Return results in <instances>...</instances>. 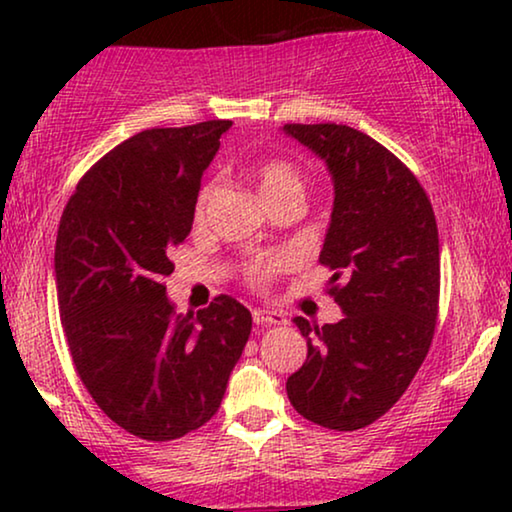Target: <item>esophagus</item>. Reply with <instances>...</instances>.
I'll use <instances>...</instances> for the list:
<instances>
[{
  "mask_svg": "<svg viewBox=\"0 0 512 512\" xmlns=\"http://www.w3.org/2000/svg\"><path fill=\"white\" fill-rule=\"evenodd\" d=\"M254 324H258V326H284L286 317L277 310H265V307H258V310H254Z\"/></svg>",
  "mask_w": 512,
  "mask_h": 512,
  "instance_id": "1",
  "label": "esophagus"
}]
</instances>
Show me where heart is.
<instances>
[{
    "instance_id": "b5f03b06",
    "label": "heart",
    "mask_w": 512,
    "mask_h": 512,
    "mask_svg": "<svg viewBox=\"0 0 512 512\" xmlns=\"http://www.w3.org/2000/svg\"><path fill=\"white\" fill-rule=\"evenodd\" d=\"M256 186H258V193H261V198L265 205H272V202L277 200H284V198H291V195H298V198H303V179H300V174L296 172V167L284 163V160H270V163H263L261 167L256 170ZM214 191H216V184L214 181H209V184L202 186V191L198 193V200H195V216H205L209 202L214 198ZM286 265V258L279 256V258H272L268 263H258L251 268L249 277L251 282L256 284H263L265 279H268L272 272L275 270H282Z\"/></svg>"
}]
</instances>
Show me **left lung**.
<instances>
[{"instance_id":"left-lung-1","label":"left lung","mask_w":512,"mask_h":512,"mask_svg":"<svg viewBox=\"0 0 512 512\" xmlns=\"http://www.w3.org/2000/svg\"><path fill=\"white\" fill-rule=\"evenodd\" d=\"M284 135L326 163L333 212L319 261L335 270L338 324L296 317L307 340L303 368L286 380L310 422L356 431L380 419L429 354L438 317L436 216L408 167L349 125H284Z\"/></svg>"}]
</instances>
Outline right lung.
<instances>
[{"label":"right lung","instance_id":"1","mask_svg":"<svg viewBox=\"0 0 512 512\" xmlns=\"http://www.w3.org/2000/svg\"><path fill=\"white\" fill-rule=\"evenodd\" d=\"M230 125L137 132L90 167L60 219L55 286L76 373L111 422L144 440L209 422L251 333L235 298L177 314L163 284Z\"/></svg>","mask_w":512,"mask_h":512}]
</instances>
